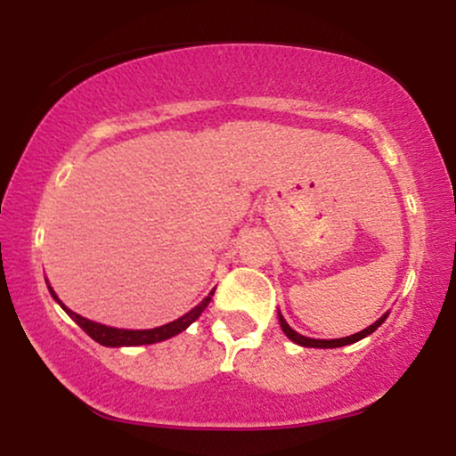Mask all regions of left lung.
I'll use <instances>...</instances> for the list:
<instances>
[{"label":"left lung","mask_w":456,"mask_h":456,"mask_svg":"<svg viewBox=\"0 0 456 456\" xmlns=\"http://www.w3.org/2000/svg\"><path fill=\"white\" fill-rule=\"evenodd\" d=\"M386 317H388V313H386L384 317H379L378 322L373 323V326H369L366 330H362V332H355V334H352V337H345V338H332V341H323V338H308V337H302V334H297L296 330H291L289 328V323L285 322V319H282V315L279 313V322H281V328H282V332L287 334V337L291 338V341L294 343H297V345H302V347H322V349H330V347H343V345H349V343H355V341H360V338H364V337H369L370 332H375V330H378L381 323L386 322Z\"/></svg>","instance_id":"obj_1"}]
</instances>
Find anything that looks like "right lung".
Returning a JSON list of instances; mask_svg holds the SVG:
<instances>
[{
  "label": "right lung",
  "instance_id": "add662e5",
  "mask_svg": "<svg viewBox=\"0 0 456 456\" xmlns=\"http://www.w3.org/2000/svg\"><path fill=\"white\" fill-rule=\"evenodd\" d=\"M49 291H51V296L57 300V305L64 308L68 315L75 319L78 326L86 330L94 341L101 343V345H107V347H124V345H151V343H159V341H165V338L175 337V334H180L182 330H186L199 315H201L203 311H206V306L210 305V300L214 296V289H212L210 294H208V297H203L201 305H197L191 313H186L184 317L175 319V322L167 323V326L151 328V330H119V328L102 326V323L90 322V319L77 315V313H72L70 308H66L64 305H61V300L55 296V291L51 289V287H49Z\"/></svg>",
  "mask_w": 456,
  "mask_h": 456
}]
</instances>
